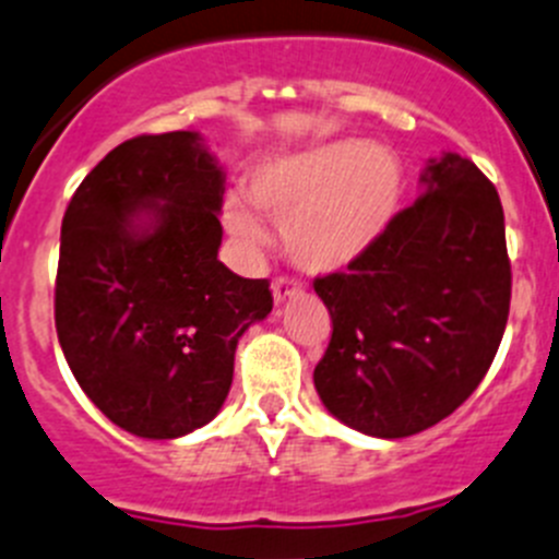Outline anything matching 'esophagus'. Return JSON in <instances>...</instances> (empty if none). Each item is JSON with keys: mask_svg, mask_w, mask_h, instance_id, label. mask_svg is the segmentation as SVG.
<instances>
[{"mask_svg": "<svg viewBox=\"0 0 559 559\" xmlns=\"http://www.w3.org/2000/svg\"><path fill=\"white\" fill-rule=\"evenodd\" d=\"M304 292V286L297 284L295 278H289V275H281V278L273 281V297L275 304H284V300H289V297L300 295Z\"/></svg>", "mask_w": 559, "mask_h": 559, "instance_id": "1", "label": "esophagus"}]
</instances>
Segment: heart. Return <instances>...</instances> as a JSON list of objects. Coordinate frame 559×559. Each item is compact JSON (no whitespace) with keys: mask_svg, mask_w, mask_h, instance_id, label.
Returning <instances> with one entry per match:
<instances>
[{"mask_svg":"<svg viewBox=\"0 0 559 559\" xmlns=\"http://www.w3.org/2000/svg\"><path fill=\"white\" fill-rule=\"evenodd\" d=\"M248 190L255 209L281 226L292 262L328 275L353 267L389 231L403 201V170L380 145L336 140L264 162ZM255 209L239 195L223 203L226 228L250 248L267 239Z\"/></svg>","mask_w":559,"mask_h":559,"instance_id":"obj_1","label":"heart"}]
</instances>
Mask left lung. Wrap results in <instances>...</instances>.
Wrapping results in <instances>:
<instances>
[{
    "label": "left lung",
    "instance_id": "8db88e82",
    "mask_svg": "<svg viewBox=\"0 0 559 559\" xmlns=\"http://www.w3.org/2000/svg\"><path fill=\"white\" fill-rule=\"evenodd\" d=\"M419 181L421 195L364 259L314 281L333 322L317 394L374 438L414 436L466 403L508 325L497 187L452 151L427 162Z\"/></svg>",
    "mask_w": 559,
    "mask_h": 559
}]
</instances>
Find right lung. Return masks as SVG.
<instances>
[{
	"mask_svg": "<svg viewBox=\"0 0 559 559\" xmlns=\"http://www.w3.org/2000/svg\"><path fill=\"white\" fill-rule=\"evenodd\" d=\"M223 192L201 134H140L62 217L57 338L91 403L132 436L168 441L215 419L239 336L273 311L267 278L217 259Z\"/></svg>",
	"mask_w": 559,
	"mask_h": 559,
	"instance_id": "right-lung-1",
	"label": "right lung"
}]
</instances>
